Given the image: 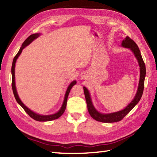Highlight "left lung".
<instances>
[{"mask_svg":"<svg viewBox=\"0 0 157 157\" xmlns=\"http://www.w3.org/2000/svg\"><path fill=\"white\" fill-rule=\"evenodd\" d=\"M121 44L125 48L131 49L133 52L134 53L138 61L140 67V77L138 89L135 98L129 103L125 109L122 110V111L113 113H110V114H102V113H98L94 109L91 101L90 96L89 92L87 88L84 87V95L86 103H87L88 110L90 115V116L93 119H94L96 121L100 122L114 123L121 121V120H122L123 117H124L127 114H128L129 111L138 104V102L140 101V100L142 97L143 91H144V79L146 76V66L144 61H143V59L142 57V55L140 54V51L138 46L136 44V42L133 40L132 38H130L129 36H127L125 39L123 40Z\"/></svg>","mask_w":157,"mask_h":157,"instance_id":"obj_1","label":"left lung"}]
</instances>
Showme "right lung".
<instances>
[{
	"label": "right lung",
	"mask_w": 157,
	"mask_h": 157,
	"mask_svg": "<svg viewBox=\"0 0 157 157\" xmlns=\"http://www.w3.org/2000/svg\"><path fill=\"white\" fill-rule=\"evenodd\" d=\"M40 36L39 34H32L29 36V37L25 40L23 42V43L22 44L21 47L20 48L19 52H17V54L14 59H13V64H12V67H11V73H12V89H13V94H14L15 96V98L16 99L17 102L21 106V107L25 110V111L28 113L29 115V116L32 117V119H34L36 121H52V120H54V119H58L59 117H60L63 114V113L65 112V109H66V106H67V98H68V96L69 94V92L71 90V88L73 87V86H74L76 84V81H73L72 82L70 85L69 86V87L67 90V92L65 93V99H64V101H63V104L61 106V109L59 110V112H57L54 115H38V114H36V113H34L33 111H32L31 110H29L27 106H25L24 104L21 101V100L19 99V96L17 95V92L16 90V88H15V63H16V60L17 59L18 56L21 54V52H22V50L26 46H28L29 44H30V43L34 40V39L37 38L38 36Z\"/></svg>",
	"instance_id": "1"
}]
</instances>
